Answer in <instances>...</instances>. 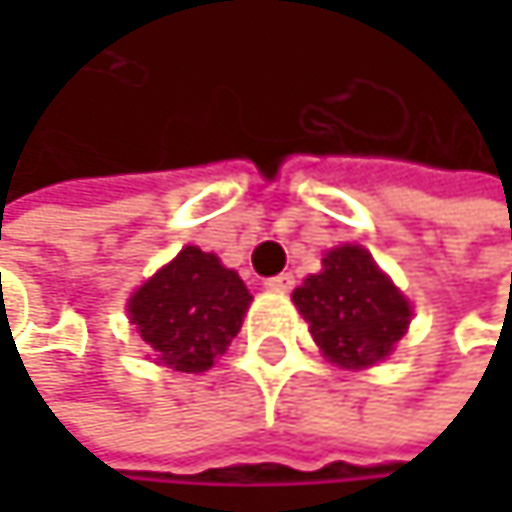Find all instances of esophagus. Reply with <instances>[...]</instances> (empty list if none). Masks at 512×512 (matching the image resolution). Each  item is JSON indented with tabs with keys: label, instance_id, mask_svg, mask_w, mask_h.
I'll use <instances>...</instances> for the list:
<instances>
[{
	"label": "esophagus",
	"instance_id": "esophagus-1",
	"mask_svg": "<svg viewBox=\"0 0 512 512\" xmlns=\"http://www.w3.org/2000/svg\"><path fill=\"white\" fill-rule=\"evenodd\" d=\"M263 284H266L269 290H275V293H287V290H293L296 278H293V272H281V275H272V278H266Z\"/></svg>",
	"mask_w": 512,
	"mask_h": 512
}]
</instances>
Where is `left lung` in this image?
Here are the masks:
<instances>
[{"instance_id": "1", "label": "left lung", "mask_w": 512, "mask_h": 512, "mask_svg": "<svg viewBox=\"0 0 512 512\" xmlns=\"http://www.w3.org/2000/svg\"><path fill=\"white\" fill-rule=\"evenodd\" d=\"M317 347L341 367H370L406 335L412 308L361 246L323 257V272L293 290Z\"/></svg>"}]
</instances>
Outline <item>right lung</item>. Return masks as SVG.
Wrapping results in <instances>:
<instances>
[{
	"mask_svg": "<svg viewBox=\"0 0 512 512\" xmlns=\"http://www.w3.org/2000/svg\"><path fill=\"white\" fill-rule=\"evenodd\" d=\"M249 302L252 296L234 269L186 246L133 293L127 311L156 364L201 373L237 338Z\"/></svg>",
	"mask_w": 512,
	"mask_h": 512,
	"instance_id": "1",
	"label": "right lung"
}]
</instances>
